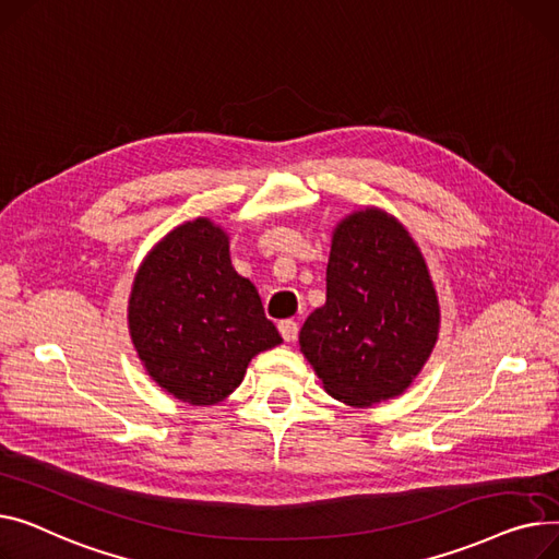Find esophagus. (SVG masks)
I'll list each match as a JSON object with an SVG mask.
<instances>
[{
    "label": "esophagus",
    "mask_w": 559,
    "mask_h": 559,
    "mask_svg": "<svg viewBox=\"0 0 559 559\" xmlns=\"http://www.w3.org/2000/svg\"><path fill=\"white\" fill-rule=\"evenodd\" d=\"M298 332H300V326L295 320H282L280 322V334L286 343H293L295 338H298Z\"/></svg>",
    "instance_id": "1"
}]
</instances>
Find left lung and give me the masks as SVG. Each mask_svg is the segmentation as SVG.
Masks as SVG:
<instances>
[{
    "label": "left lung",
    "instance_id": "obj_1",
    "mask_svg": "<svg viewBox=\"0 0 559 559\" xmlns=\"http://www.w3.org/2000/svg\"><path fill=\"white\" fill-rule=\"evenodd\" d=\"M438 295L406 227L383 210L345 216L332 237L326 302L300 330V349L343 404L400 397L429 360Z\"/></svg>",
    "mask_w": 559,
    "mask_h": 559
}]
</instances>
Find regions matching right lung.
<instances>
[{
  "label": "right lung",
  "instance_id": "add662e5",
  "mask_svg": "<svg viewBox=\"0 0 559 559\" xmlns=\"http://www.w3.org/2000/svg\"><path fill=\"white\" fill-rule=\"evenodd\" d=\"M128 330L148 377L191 406L223 402L252 356L282 343L254 284L233 269L227 233L210 218L178 225L144 257Z\"/></svg>",
  "mask_w": 559,
  "mask_h": 559
}]
</instances>
